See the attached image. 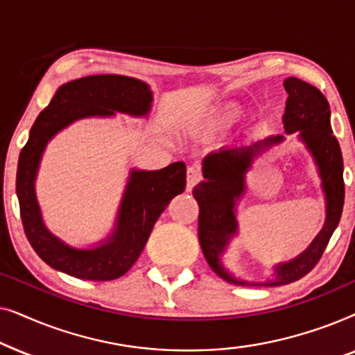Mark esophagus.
Wrapping results in <instances>:
<instances>
[{
    "instance_id": "34e87169",
    "label": "esophagus",
    "mask_w": 355,
    "mask_h": 355,
    "mask_svg": "<svg viewBox=\"0 0 355 355\" xmlns=\"http://www.w3.org/2000/svg\"><path fill=\"white\" fill-rule=\"evenodd\" d=\"M202 179V171L197 166L187 168V191H192Z\"/></svg>"
}]
</instances>
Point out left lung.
Returning a JSON list of instances; mask_svg holds the SVG:
<instances>
[{
    "mask_svg": "<svg viewBox=\"0 0 355 355\" xmlns=\"http://www.w3.org/2000/svg\"><path fill=\"white\" fill-rule=\"evenodd\" d=\"M288 92L286 111L283 116L284 129L288 134L299 130V137L307 145L318 164L324 196H327V221L323 230L309 245V249L297 259L275 268V278L263 286H281L294 283L313 270L322 259L339 220L344 205V179L343 155L338 139L333 135L329 124V103L317 87L288 77L284 80ZM284 137L276 135L249 145V147L223 148L210 153L203 159L205 181L193 189V197L198 203V241L203 255L218 276L232 284H257L236 279L227 273L221 263V254L236 234L237 223L234 216V203L245 189V173L254 159L271 145L279 144Z\"/></svg>",
    "mask_w": 355,
    "mask_h": 355,
    "instance_id": "1",
    "label": "left lung"
}]
</instances>
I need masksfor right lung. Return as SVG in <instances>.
<instances>
[{
	"instance_id": "right-lung-1",
	"label": "right lung",
	"mask_w": 355,
	"mask_h": 355,
	"mask_svg": "<svg viewBox=\"0 0 355 355\" xmlns=\"http://www.w3.org/2000/svg\"><path fill=\"white\" fill-rule=\"evenodd\" d=\"M152 92L142 80L125 76H89L61 85L38 114L31 137L19 155L16 192L22 226L38 257L62 273L90 281H111L128 273L147 244L150 232L173 197L186 187V164L173 163L158 171H132L121 203L116 230L96 249H72L43 225L33 181L42 153L53 135L80 118L128 113L144 116Z\"/></svg>"
}]
</instances>
